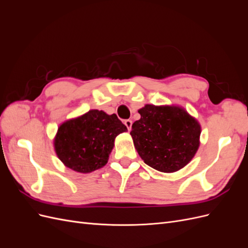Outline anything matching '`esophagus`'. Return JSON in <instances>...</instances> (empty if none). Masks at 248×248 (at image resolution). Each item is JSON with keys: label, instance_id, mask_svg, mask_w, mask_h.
I'll list each match as a JSON object with an SVG mask.
<instances>
[{"label": "esophagus", "instance_id": "34e87169", "mask_svg": "<svg viewBox=\"0 0 248 248\" xmlns=\"http://www.w3.org/2000/svg\"><path fill=\"white\" fill-rule=\"evenodd\" d=\"M124 124H125V126L127 127V129L131 130V126H132V121H131V120H125Z\"/></svg>", "mask_w": 248, "mask_h": 248}]
</instances>
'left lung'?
<instances>
[{
	"label": "left lung",
	"instance_id": "obj_1",
	"mask_svg": "<svg viewBox=\"0 0 248 248\" xmlns=\"http://www.w3.org/2000/svg\"><path fill=\"white\" fill-rule=\"evenodd\" d=\"M132 124L133 145L149 167L175 172L188 164L200 147L201 124L180 106L146 104Z\"/></svg>",
	"mask_w": 248,
	"mask_h": 248
}]
</instances>
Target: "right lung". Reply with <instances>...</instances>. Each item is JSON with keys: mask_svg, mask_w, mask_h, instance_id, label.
<instances>
[{"mask_svg": "<svg viewBox=\"0 0 248 248\" xmlns=\"http://www.w3.org/2000/svg\"><path fill=\"white\" fill-rule=\"evenodd\" d=\"M126 131L116 114L90 109L60 124L54 139L55 152L65 167L88 174L106 166L116 138Z\"/></svg>", "mask_w": 248, "mask_h": 248, "instance_id": "add662e5", "label": "right lung"}]
</instances>
